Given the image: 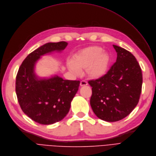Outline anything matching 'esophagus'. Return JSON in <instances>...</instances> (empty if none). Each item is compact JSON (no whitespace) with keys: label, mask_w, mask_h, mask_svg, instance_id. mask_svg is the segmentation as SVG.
<instances>
[{"label":"esophagus","mask_w":156,"mask_h":156,"mask_svg":"<svg viewBox=\"0 0 156 156\" xmlns=\"http://www.w3.org/2000/svg\"><path fill=\"white\" fill-rule=\"evenodd\" d=\"M80 86H86V85H88V83H87L86 80H81V81H80Z\"/></svg>","instance_id":"esophagus-1"}]
</instances>
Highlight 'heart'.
Segmentation results:
<instances>
[{
    "label": "heart",
    "mask_w": 156,
    "mask_h": 156,
    "mask_svg": "<svg viewBox=\"0 0 156 156\" xmlns=\"http://www.w3.org/2000/svg\"><path fill=\"white\" fill-rule=\"evenodd\" d=\"M110 58L107 53L103 52L101 47L92 46L80 51L68 64L69 69L76 73L86 69L87 76L91 79H98L107 73Z\"/></svg>",
    "instance_id": "b5f03b06"
}]
</instances>
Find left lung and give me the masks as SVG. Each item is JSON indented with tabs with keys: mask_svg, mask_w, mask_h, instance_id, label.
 <instances>
[{
	"mask_svg": "<svg viewBox=\"0 0 156 156\" xmlns=\"http://www.w3.org/2000/svg\"><path fill=\"white\" fill-rule=\"evenodd\" d=\"M115 63L104 76L88 81L92 87L91 107L96 116L116 122L128 116L138 104L143 83L141 67L133 54L113 45Z\"/></svg>",
	"mask_w": 156,
	"mask_h": 156,
	"instance_id": "1",
	"label": "left lung"
}]
</instances>
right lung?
I'll use <instances>...</instances> for the list:
<instances>
[{
    "instance_id": "add662e5",
    "label": "right lung",
    "mask_w": 156,
    "mask_h": 156,
    "mask_svg": "<svg viewBox=\"0 0 156 156\" xmlns=\"http://www.w3.org/2000/svg\"><path fill=\"white\" fill-rule=\"evenodd\" d=\"M67 45L65 41L47 43L30 53L18 69L15 83L18 102L25 114L40 124L49 125L63 119L79 90V80H63L58 76L39 80L33 72L41 55L62 51Z\"/></svg>"
}]
</instances>
